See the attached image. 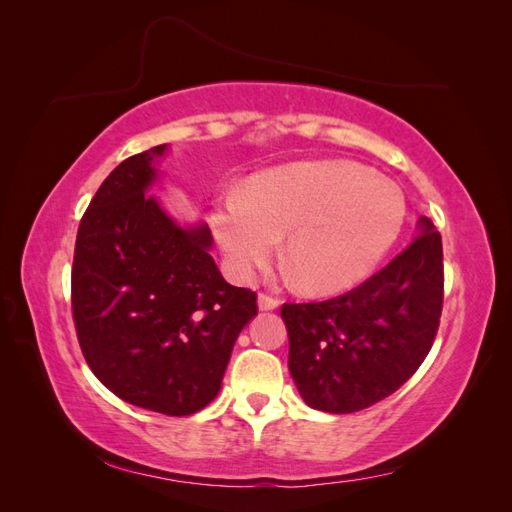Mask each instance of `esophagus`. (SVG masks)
Returning a JSON list of instances; mask_svg holds the SVG:
<instances>
[{
	"label": "esophagus",
	"instance_id": "esophagus-1",
	"mask_svg": "<svg viewBox=\"0 0 512 512\" xmlns=\"http://www.w3.org/2000/svg\"><path fill=\"white\" fill-rule=\"evenodd\" d=\"M258 307L262 309V312H269V309H277V307H280V299L271 297V294L260 292V294H258Z\"/></svg>",
	"mask_w": 512,
	"mask_h": 512
}]
</instances>
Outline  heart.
I'll use <instances>...</instances> for the list:
<instances>
[{
	"instance_id": "1",
	"label": "heart",
	"mask_w": 512,
	"mask_h": 512,
	"mask_svg": "<svg viewBox=\"0 0 512 512\" xmlns=\"http://www.w3.org/2000/svg\"><path fill=\"white\" fill-rule=\"evenodd\" d=\"M213 230L239 280L267 267L280 237L299 284L335 294L363 282L391 250L406 222V198L369 168L301 162L267 170L213 209Z\"/></svg>"
}]
</instances>
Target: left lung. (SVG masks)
<instances>
[{"label":"left lung","instance_id":"8db88e82","mask_svg":"<svg viewBox=\"0 0 512 512\" xmlns=\"http://www.w3.org/2000/svg\"><path fill=\"white\" fill-rule=\"evenodd\" d=\"M389 265L346 294L284 303L288 367L307 406L350 414L395 393L429 354L444 301L442 237L421 218Z\"/></svg>","mask_w":512,"mask_h":512}]
</instances>
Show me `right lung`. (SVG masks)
Masks as SVG:
<instances>
[{"label":"right lung","instance_id":"obj_1","mask_svg":"<svg viewBox=\"0 0 512 512\" xmlns=\"http://www.w3.org/2000/svg\"><path fill=\"white\" fill-rule=\"evenodd\" d=\"M166 145L123 160L83 215L72 262V318L96 378L132 406L168 416L220 393L256 292L230 286L205 224L181 228L145 190Z\"/></svg>","mask_w":512,"mask_h":512}]
</instances>
